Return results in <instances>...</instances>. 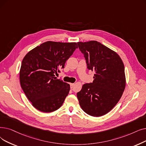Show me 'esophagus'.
<instances>
[{
    "mask_svg": "<svg viewBox=\"0 0 146 146\" xmlns=\"http://www.w3.org/2000/svg\"><path fill=\"white\" fill-rule=\"evenodd\" d=\"M74 85V84H70V88H71V89L73 88Z\"/></svg>",
    "mask_w": 146,
    "mask_h": 146,
    "instance_id": "34e87169",
    "label": "esophagus"
}]
</instances>
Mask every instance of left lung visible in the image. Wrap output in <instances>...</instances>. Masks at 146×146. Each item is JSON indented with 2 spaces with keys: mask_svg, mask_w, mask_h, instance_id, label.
I'll return each instance as SVG.
<instances>
[{
  "mask_svg": "<svg viewBox=\"0 0 146 146\" xmlns=\"http://www.w3.org/2000/svg\"><path fill=\"white\" fill-rule=\"evenodd\" d=\"M78 44L87 68L95 71L92 83L84 84L77 93L79 104L89 115L103 116L116 105L125 90L123 62L116 52L97 41Z\"/></svg>",
  "mask_w": 146,
  "mask_h": 146,
  "instance_id": "obj_1",
  "label": "left lung"
}]
</instances>
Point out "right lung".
Here are the masks:
<instances>
[{
	"label": "right lung",
	"mask_w": 146,
	"mask_h": 146,
	"mask_svg": "<svg viewBox=\"0 0 146 146\" xmlns=\"http://www.w3.org/2000/svg\"><path fill=\"white\" fill-rule=\"evenodd\" d=\"M76 42L48 41L24 56L20 71L23 90L33 106L44 113L58 109L70 91V85L55 77L75 49Z\"/></svg>",
	"instance_id": "right-lung-1"
}]
</instances>
